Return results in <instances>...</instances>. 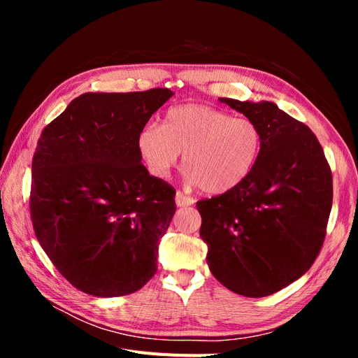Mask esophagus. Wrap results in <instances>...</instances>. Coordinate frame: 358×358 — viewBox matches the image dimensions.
<instances>
[{
  "label": "esophagus",
  "instance_id": "esophagus-1",
  "mask_svg": "<svg viewBox=\"0 0 358 358\" xmlns=\"http://www.w3.org/2000/svg\"><path fill=\"white\" fill-rule=\"evenodd\" d=\"M175 201H176V206H178V208H185V206H191V204H194V199H192V197L185 196V194H182L180 191H178V192H176Z\"/></svg>",
  "mask_w": 358,
  "mask_h": 358
}]
</instances>
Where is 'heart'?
<instances>
[{"label":"heart","instance_id":"b5f03b06","mask_svg":"<svg viewBox=\"0 0 358 358\" xmlns=\"http://www.w3.org/2000/svg\"><path fill=\"white\" fill-rule=\"evenodd\" d=\"M259 127L248 117H231L201 104L171 107L161 127L146 124L138 131L137 149L148 171L169 178L183 152L185 179L209 194L239 187L252 171L262 150Z\"/></svg>","mask_w":358,"mask_h":358}]
</instances>
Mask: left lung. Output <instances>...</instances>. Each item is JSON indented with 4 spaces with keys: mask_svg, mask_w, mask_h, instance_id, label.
Instances as JSON below:
<instances>
[{
    "mask_svg": "<svg viewBox=\"0 0 358 358\" xmlns=\"http://www.w3.org/2000/svg\"><path fill=\"white\" fill-rule=\"evenodd\" d=\"M221 103L263 136L249 176L197 201L212 275L236 294L266 297L305 275L322 246L331 210L329 162L310 128L270 101Z\"/></svg>",
    "mask_w": 358,
    "mask_h": 358,
    "instance_id": "1",
    "label": "left lung"
}]
</instances>
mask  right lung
Listing matches in <instances>:
<instances>
[{"mask_svg":"<svg viewBox=\"0 0 358 358\" xmlns=\"http://www.w3.org/2000/svg\"><path fill=\"white\" fill-rule=\"evenodd\" d=\"M173 92H86L43 129L29 210L37 241L71 285L127 296L157 272L175 189L149 175L137 136Z\"/></svg>","mask_w":358,"mask_h":358,"instance_id":"add662e5","label":"right lung"}]
</instances>
